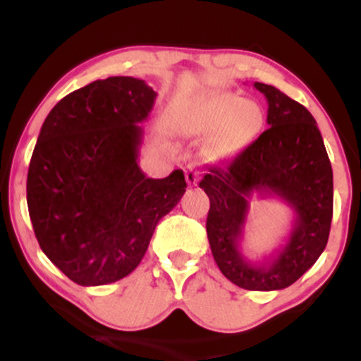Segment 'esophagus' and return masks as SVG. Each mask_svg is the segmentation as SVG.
<instances>
[{
  "instance_id": "34e87169",
  "label": "esophagus",
  "mask_w": 361,
  "mask_h": 361,
  "mask_svg": "<svg viewBox=\"0 0 361 361\" xmlns=\"http://www.w3.org/2000/svg\"><path fill=\"white\" fill-rule=\"evenodd\" d=\"M198 175H200V173L197 171L195 164H188V166H186V183L190 186H197Z\"/></svg>"
}]
</instances>
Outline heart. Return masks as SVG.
<instances>
[{"label":"heart","mask_w":361,"mask_h":361,"mask_svg":"<svg viewBox=\"0 0 361 361\" xmlns=\"http://www.w3.org/2000/svg\"><path fill=\"white\" fill-rule=\"evenodd\" d=\"M264 123L261 106L234 93H210L181 103L173 128L185 137H209L204 154L209 161L238 156L258 137Z\"/></svg>","instance_id":"1"}]
</instances>
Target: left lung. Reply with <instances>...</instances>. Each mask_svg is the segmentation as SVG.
<instances>
[{
	"instance_id": "8db88e82",
	"label": "left lung",
	"mask_w": 361,
	"mask_h": 361,
	"mask_svg": "<svg viewBox=\"0 0 361 361\" xmlns=\"http://www.w3.org/2000/svg\"><path fill=\"white\" fill-rule=\"evenodd\" d=\"M268 102L270 127L227 166H212L200 181L209 195L207 235L219 270L238 287L287 288L324 251L333 219V168L310 111L275 86L255 82ZM256 192L283 200L294 212L289 238L261 264L242 255L240 241Z\"/></svg>"
}]
</instances>
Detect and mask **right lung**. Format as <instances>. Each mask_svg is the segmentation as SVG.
Returning <instances> with one entry per match:
<instances>
[{"label": "right lung", "instance_id": "add662e5", "mask_svg": "<svg viewBox=\"0 0 361 361\" xmlns=\"http://www.w3.org/2000/svg\"><path fill=\"white\" fill-rule=\"evenodd\" d=\"M157 93L111 76L64 97L44 120L27 176L40 250L74 283H114L137 268L157 222L183 197L181 169L163 180L139 166Z\"/></svg>", "mask_w": 361, "mask_h": 361}]
</instances>
